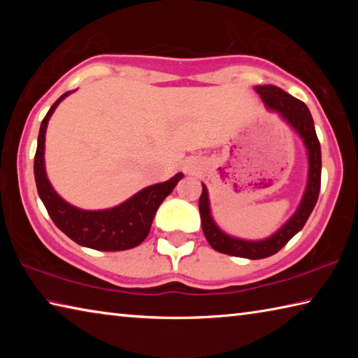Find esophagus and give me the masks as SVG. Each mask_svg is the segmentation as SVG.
<instances>
[{
    "label": "esophagus",
    "mask_w": 358,
    "mask_h": 358,
    "mask_svg": "<svg viewBox=\"0 0 358 358\" xmlns=\"http://www.w3.org/2000/svg\"><path fill=\"white\" fill-rule=\"evenodd\" d=\"M185 171L187 172V173H194L197 171V164H196V161H187L186 164H185Z\"/></svg>",
    "instance_id": "1"
}]
</instances>
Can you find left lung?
I'll return each instance as SVG.
<instances>
[{
	"label": "left lung",
	"mask_w": 358,
	"mask_h": 358,
	"mask_svg": "<svg viewBox=\"0 0 358 358\" xmlns=\"http://www.w3.org/2000/svg\"><path fill=\"white\" fill-rule=\"evenodd\" d=\"M254 90H256V93L260 96V99L264 101L268 110L280 113V117L296 132V136L301 138L306 148L308 178L299 207H296L295 213L275 234L262 240L238 238L224 232L213 220V216H211L208 189L203 183L202 196L201 201H199V210H201V221L205 238H207L213 250L222 254H229V256L265 259L280 251L295 234L300 232L308 221V217H310L320 191L322 157H320V143L316 129H314L313 117L301 101L295 99L294 96L287 94L284 90L275 87V85H259V87H254Z\"/></svg>",
	"instance_id": "obj_1"
}]
</instances>
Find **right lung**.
<instances>
[{
	"label": "right lung",
	"mask_w": 358,
	"mask_h": 358,
	"mask_svg": "<svg viewBox=\"0 0 358 358\" xmlns=\"http://www.w3.org/2000/svg\"><path fill=\"white\" fill-rule=\"evenodd\" d=\"M71 93L72 92H68L62 98H58L41 123L38 150L34 156V180L39 197L55 226L76 243L98 251L131 250L147 238L157 208L173 191L178 181L183 178V173L180 172L173 175L171 180L143 187L128 201L112 208L83 210L66 202L53 189L47 178L44 151L48 120L59 106V102L68 98Z\"/></svg>",
	"instance_id": "right-lung-1"
}]
</instances>
